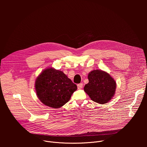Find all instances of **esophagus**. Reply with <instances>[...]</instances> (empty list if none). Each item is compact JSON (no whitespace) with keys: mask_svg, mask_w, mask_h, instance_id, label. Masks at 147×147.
Masks as SVG:
<instances>
[{"mask_svg":"<svg viewBox=\"0 0 147 147\" xmlns=\"http://www.w3.org/2000/svg\"><path fill=\"white\" fill-rule=\"evenodd\" d=\"M82 83H80V84H78L77 85V87L78 89H81L82 88Z\"/></svg>","mask_w":147,"mask_h":147,"instance_id":"1","label":"esophagus"}]
</instances>
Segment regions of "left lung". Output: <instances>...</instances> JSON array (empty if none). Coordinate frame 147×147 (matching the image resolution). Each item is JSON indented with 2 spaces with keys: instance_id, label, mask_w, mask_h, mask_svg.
I'll return each instance as SVG.
<instances>
[{
  "instance_id": "8db88e82",
  "label": "left lung",
  "mask_w": 147,
  "mask_h": 147,
  "mask_svg": "<svg viewBox=\"0 0 147 147\" xmlns=\"http://www.w3.org/2000/svg\"><path fill=\"white\" fill-rule=\"evenodd\" d=\"M89 82L84 90L94 102L107 103L113 97L116 88L115 80L108 73L101 70H94L89 73Z\"/></svg>"
}]
</instances>
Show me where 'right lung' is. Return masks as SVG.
I'll list each match as a JSON object with an SVG mask.
<instances>
[{
  "instance_id": "right-lung-1",
  "label": "right lung",
  "mask_w": 147,
  "mask_h": 147,
  "mask_svg": "<svg viewBox=\"0 0 147 147\" xmlns=\"http://www.w3.org/2000/svg\"><path fill=\"white\" fill-rule=\"evenodd\" d=\"M36 95L46 106L59 108L70 99L77 87L60 70L49 67L42 71L35 83Z\"/></svg>"
}]
</instances>
